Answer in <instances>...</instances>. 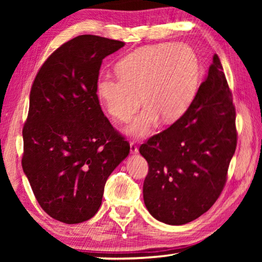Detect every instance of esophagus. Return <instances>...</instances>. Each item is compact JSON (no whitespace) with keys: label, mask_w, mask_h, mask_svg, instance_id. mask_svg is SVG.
Here are the masks:
<instances>
[{"label":"esophagus","mask_w":262,"mask_h":262,"mask_svg":"<svg viewBox=\"0 0 262 262\" xmlns=\"http://www.w3.org/2000/svg\"><path fill=\"white\" fill-rule=\"evenodd\" d=\"M130 152L133 154V155H136V154H139V148H137V145L134 143V142H130Z\"/></svg>","instance_id":"esophagus-1"}]
</instances>
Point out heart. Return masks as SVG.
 Returning <instances> with one entry per match:
<instances>
[{"label":"heart","mask_w":262,"mask_h":262,"mask_svg":"<svg viewBox=\"0 0 262 262\" xmlns=\"http://www.w3.org/2000/svg\"><path fill=\"white\" fill-rule=\"evenodd\" d=\"M118 76L101 74L96 95L107 113L125 122L141 104V112L125 132L145 137L157 127L159 118L171 122L192 104L200 77V63L192 48L183 43H157L137 48L115 64Z\"/></svg>","instance_id":"b5f03b06"}]
</instances>
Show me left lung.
Wrapping results in <instances>:
<instances>
[{"label": "left lung", "mask_w": 262, "mask_h": 262, "mask_svg": "<svg viewBox=\"0 0 262 262\" xmlns=\"http://www.w3.org/2000/svg\"><path fill=\"white\" fill-rule=\"evenodd\" d=\"M236 111L217 54L187 111L140 147L149 164L144 205L155 219L189 223L210 209L236 151Z\"/></svg>", "instance_id": "obj_1"}]
</instances>
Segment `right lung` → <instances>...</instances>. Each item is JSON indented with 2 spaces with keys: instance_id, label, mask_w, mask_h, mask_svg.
Segmentation results:
<instances>
[{
  "instance_id": "add662e5",
  "label": "right lung",
  "mask_w": 262,
  "mask_h": 262,
  "mask_svg": "<svg viewBox=\"0 0 262 262\" xmlns=\"http://www.w3.org/2000/svg\"><path fill=\"white\" fill-rule=\"evenodd\" d=\"M123 46L78 35L52 53L31 88L21 166L43 211L62 223L96 215L106 180L129 154L96 95L101 62Z\"/></svg>"
}]
</instances>
